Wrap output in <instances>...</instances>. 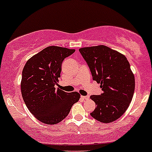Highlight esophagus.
<instances>
[{
    "mask_svg": "<svg viewBox=\"0 0 152 152\" xmlns=\"http://www.w3.org/2000/svg\"><path fill=\"white\" fill-rule=\"evenodd\" d=\"M80 97H81V99H85V100H86V99H89V96H81Z\"/></svg>",
    "mask_w": 152,
    "mask_h": 152,
    "instance_id": "obj_1",
    "label": "esophagus"
}]
</instances>
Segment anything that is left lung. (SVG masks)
<instances>
[{"mask_svg": "<svg viewBox=\"0 0 152 152\" xmlns=\"http://www.w3.org/2000/svg\"><path fill=\"white\" fill-rule=\"evenodd\" d=\"M88 65L93 80L101 83V95H92L96 103L91 117L109 123L115 121L128 108L135 90L134 75L127 58L106 45L86 47L79 49Z\"/></svg>", "mask_w": 152, "mask_h": 152, "instance_id": "8db88e82", "label": "left lung"}]
</instances>
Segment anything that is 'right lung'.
I'll return each mask as SVG.
<instances>
[{
  "instance_id": "obj_1",
  "label": "right lung",
  "mask_w": 152,
  "mask_h": 152,
  "mask_svg": "<svg viewBox=\"0 0 152 152\" xmlns=\"http://www.w3.org/2000/svg\"><path fill=\"white\" fill-rule=\"evenodd\" d=\"M75 51L48 46L31 57L24 65L21 82L22 98L31 113L43 123L60 122L79 101L80 95L77 92L66 93L55 88L62 61Z\"/></svg>"
}]
</instances>
